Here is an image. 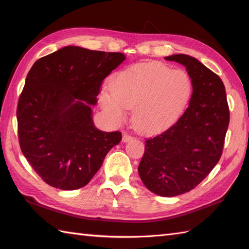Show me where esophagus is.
<instances>
[{"label": "esophagus", "instance_id": "1", "mask_svg": "<svg viewBox=\"0 0 249 249\" xmlns=\"http://www.w3.org/2000/svg\"><path fill=\"white\" fill-rule=\"evenodd\" d=\"M131 139H133V137L129 136L128 134L124 133V134H123V138H122V141H123V142H128V141L131 140Z\"/></svg>", "mask_w": 249, "mask_h": 249}]
</instances>
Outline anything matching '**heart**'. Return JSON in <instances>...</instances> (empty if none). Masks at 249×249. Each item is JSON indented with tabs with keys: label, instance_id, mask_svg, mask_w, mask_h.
Instances as JSON below:
<instances>
[{
	"label": "heart",
	"instance_id": "b5f03b06",
	"mask_svg": "<svg viewBox=\"0 0 249 249\" xmlns=\"http://www.w3.org/2000/svg\"><path fill=\"white\" fill-rule=\"evenodd\" d=\"M192 95V81L182 70H170L152 62L116 72L110 89L100 95V104L113 122H122L133 109L135 127L151 133L171 124L182 113Z\"/></svg>",
	"mask_w": 249,
	"mask_h": 249
}]
</instances>
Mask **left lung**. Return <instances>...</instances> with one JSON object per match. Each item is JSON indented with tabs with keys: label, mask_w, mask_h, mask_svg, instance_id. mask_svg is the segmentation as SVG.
Here are the masks:
<instances>
[{
	"label": "left lung",
	"mask_w": 249,
	"mask_h": 249,
	"mask_svg": "<svg viewBox=\"0 0 249 249\" xmlns=\"http://www.w3.org/2000/svg\"><path fill=\"white\" fill-rule=\"evenodd\" d=\"M165 59L186 67L193 95L176 123L146 139L138 172L152 193L174 197L194 189L217 165L230 113L225 86L215 72L186 54Z\"/></svg>",
	"instance_id": "8db88e82"
}]
</instances>
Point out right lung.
<instances>
[{
  "mask_svg": "<svg viewBox=\"0 0 249 249\" xmlns=\"http://www.w3.org/2000/svg\"><path fill=\"white\" fill-rule=\"evenodd\" d=\"M125 59L120 52L67 46L32 66L17 107L19 143L50 186H86L120 143V131L95 127L91 106L97 103L104 79Z\"/></svg>",
  "mask_w": 249,
  "mask_h": 249,
  "instance_id": "add662e5",
  "label": "right lung"
}]
</instances>
